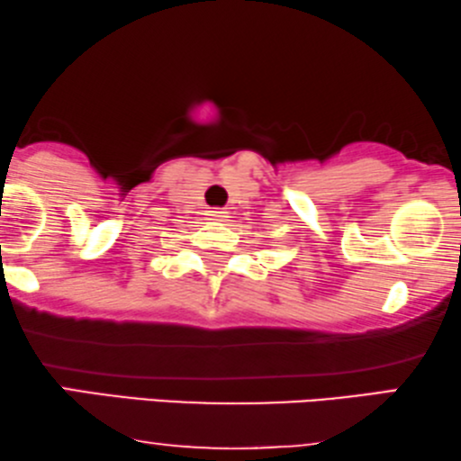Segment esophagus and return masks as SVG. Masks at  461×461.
<instances>
[{
    "mask_svg": "<svg viewBox=\"0 0 461 461\" xmlns=\"http://www.w3.org/2000/svg\"><path fill=\"white\" fill-rule=\"evenodd\" d=\"M205 216L207 220H213V222H224L226 212H222V209H209Z\"/></svg>",
    "mask_w": 461,
    "mask_h": 461,
    "instance_id": "esophagus-1",
    "label": "esophagus"
}]
</instances>
